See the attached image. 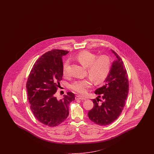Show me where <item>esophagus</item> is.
I'll use <instances>...</instances> for the list:
<instances>
[{"label":"esophagus","mask_w":154,"mask_h":154,"mask_svg":"<svg viewBox=\"0 0 154 154\" xmlns=\"http://www.w3.org/2000/svg\"><path fill=\"white\" fill-rule=\"evenodd\" d=\"M75 99L76 100H78V99H80V100H86V98H85L84 96H82V95H77L75 97Z\"/></svg>","instance_id":"34e87169"}]
</instances>
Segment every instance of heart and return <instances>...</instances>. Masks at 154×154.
<instances>
[{"mask_svg":"<svg viewBox=\"0 0 154 154\" xmlns=\"http://www.w3.org/2000/svg\"><path fill=\"white\" fill-rule=\"evenodd\" d=\"M75 59L81 65L87 68L88 75L90 78L75 81L71 88L75 92L85 94L92 85V79L95 83H100L106 79L111 69V60L108 56L101 55L96 58V55L88 51L80 52L75 56ZM69 61H66L63 64V70L64 75H69Z\"/></svg>","mask_w":154,"mask_h":154,"instance_id":"b5f03b06","label":"heart"}]
</instances>
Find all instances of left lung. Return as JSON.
<instances>
[{
  "label": "left lung",
  "mask_w": 154,
  "mask_h": 154,
  "mask_svg": "<svg viewBox=\"0 0 154 154\" xmlns=\"http://www.w3.org/2000/svg\"><path fill=\"white\" fill-rule=\"evenodd\" d=\"M116 59L112 63L109 74L102 87L95 93L101 94L103 102L99 98L94 99V107L88 112L91 121L100 126L110 124L121 115L125 106L129 91V81L126 68L121 57L111 50Z\"/></svg>",
  "instance_id": "left-lung-1"
}]
</instances>
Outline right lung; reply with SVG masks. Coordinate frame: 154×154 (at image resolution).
<instances>
[{"label":"right lung","mask_w":154,"mask_h":154,"mask_svg":"<svg viewBox=\"0 0 154 154\" xmlns=\"http://www.w3.org/2000/svg\"><path fill=\"white\" fill-rule=\"evenodd\" d=\"M69 52L52 50L41 56L30 71L26 89L30 109L38 121L54 127L68 116L69 106L75 100V94L68 92L62 99L55 96L63 75L62 57Z\"/></svg>","instance_id":"obj_1"}]
</instances>
